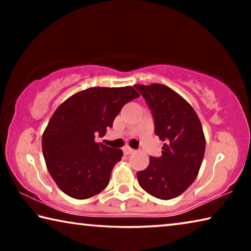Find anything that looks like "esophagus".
Masks as SVG:
<instances>
[{
    "label": "esophagus",
    "instance_id": "1",
    "mask_svg": "<svg viewBox=\"0 0 251 251\" xmlns=\"http://www.w3.org/2000/svg\"><path fill=\"white\" fill-rule=\"evenodd\" d=\"M123 151H124L125 155H129V154H131V152H134V150H133V148L127 146V147L123 148Z\"/></svg>",
    "mask_w": 251,
    "mask_h": 251
}]
</instances>
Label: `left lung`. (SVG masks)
Wrapping results in <instances>:
<instances>
[{"label":"left lung","mask_w":251,"mask_h":251,"mask_svg":"<svg viewBox=\"0 0 251 251\" xmlns=\"http://www.w3.org/2000/svg\"><path fill=\"white\" fill-rule=\"evenodd\" d=\"M150 106L155 134L165 142L160 157H151L137 173L142 188L168 201L179 196L196 179L205 155L201 123L188 101L163 84L134 85Z\"/></svg>","instance_id":"8db88e82"}]
</instances>
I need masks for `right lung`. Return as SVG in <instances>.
I'll return each instance as SVG.
<instances>
[{
	"label": "right lung",
	"mask_w": 251,
	"mask_h": 251,
	"mask_svg": "<svg viewBox=\"0 0 251 251\" xmlns=\"http://www.w3.org/2000/svg\"><path fill=\"white\" fill-rule=\"evenodd\" d=\"M138 96L131 86L91 87L55 110L43 133L42 150L50 176L67 196L87 199L108 185L123 151L96 143L95 134L104 136L123 106Z\"/></svg>",
	"instance_id": "obj_1"
}]
</instances>
